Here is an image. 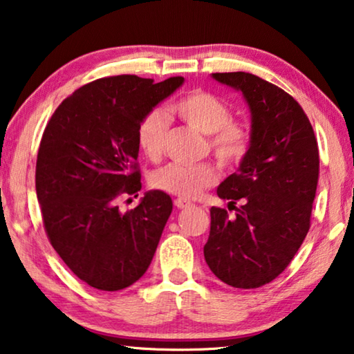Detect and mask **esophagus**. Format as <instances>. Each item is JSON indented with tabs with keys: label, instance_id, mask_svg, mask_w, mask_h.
<instances>
[{
	"label": "esophagus",
	"instance_id": "esophagus-1",
	"mask_svg": "<svg viewBox=\"0 0 354 354\" xmlns=\"http://www.w3.org/2000/svg\"><path fill=\"white\" fill-rule=\"evenodd\" d=\"M175 206L178 207V209H183V207H189V206H192V203H190V201H187V200L176 198V200H175Z\"/></svg>",
	"mask_w": 354,
	"mask_h": 354
}]
</instances>
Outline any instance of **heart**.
<instances>
[{
  "mask_svg": "<svg viewBox=\"0 0 354 354\" xmlns=\"http://www.w3.org/2000/svg\"><path fill=\"white\" fill-rule=\"evenodd\" d=\"M173 113L195 131L206 136L205 149L223 168L236 167L248 154L250 132L244 122L232 118V106L217 94L194 89L171 105ZM168 118L153 109L137 124V143L149 160H159L165 147ZM217 170L211 162L195 165L170 164L151 176V186L183 200L197 198L205 189L214 186Z\"/></svg>",
  "mask_w": 354,
  "mask_h": 354,
  "instance_id": "1",
  "label": "heart"
}]
</instances>
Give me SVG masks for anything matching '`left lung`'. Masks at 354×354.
Wrapping results in <instances>:
<instances>
[{"instance_id": "1", "label": "left lung", "mask_w": 354, "mask_h": 354, "mask_svg": "<svg viewBox=\"0 0 354 354\" xmlns=\"http://www.w3.org/2000/svg\"><path fill=\"white\" fill-rule=\"evenodd\" d=\"M212 77L243 91L252 111V136L239 170L217 189L234 217L211 207L203 254L222 282L258 288L285 271L310 228L318 143L302 106L282 88L249 72Z\"/></svg>"}]
</instances>
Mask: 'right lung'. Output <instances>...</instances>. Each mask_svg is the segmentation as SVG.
Listing matches in <instances>:
<instances>
[{
  "instance_id": "obj_1",
  "label": "right lung",
  "mask_w": 354,
  "mask_h": 354,
  "mask_svg": "<svg viewBox=\"0 0 354 354\" xmlns=\"http://www.w3.org/2000/svg\"><path fill=\"white\" fill-rule=\"evenodd\" d=\"M183 77L97 78L59 104L42 133L36 194L56 254L89 287L118 291L147 272L171 214L170 195L145 194L122 214V195H138L137 124L183 85Z\"/></svg>"
}]
</instances>
